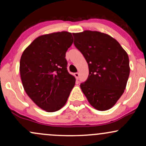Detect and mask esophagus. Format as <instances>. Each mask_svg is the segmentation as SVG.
<instances>
[{
    "instance_id": "34e87169",
    "label": "esophagus",
    "mask_w": 146,
    "mask_h": 146,
    "mask_svg": "<svg viewBox=\"0 0 146 146\" xmlns=\"http://www.w3.org/2000/svg\"><path fill=\"white\" fill-rule=\"evenodd\" d=\"M74 75H75V78H76L77 80H78V79H79V76H80V74H79L78 73H75V74H74Z\"/></svg>"
}]
</instances>
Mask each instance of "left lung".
I'll list each match as a JSON object with an SVG mask.
<instances>
[{
  "mask_svg": "<svg viewBox=\"0 0 146 146\" xmlns=\"http://www.w3.org/2000/svg\"><path fill=\"white\" fill-rule=\"evenodd\" d=\"M74 44L88 66V79L80 88L93 108L113 107L124 92L130 74L128 53L106 33L85 30L74 33Z\"/></svg>",
  "mask_w": 146,
  "mask_h": 146,
  "instance_id": "8db88e82",
  "label": "left lung"
}]
</instances>
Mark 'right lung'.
Masks as SVG:
<instances>
[{"mask_svg": "<svg viewBox=\"0 0 146 146\" xmlns=\"http://www.w3.org/2000/svg\"><path fill=\"white\" fill-rule=\"evenodd\" d=\"M72 33L54 32L38 36L23 51L20 73L31 100L48 113L59 110L67 102L75 78L67 71L66 52L73 44Z\"/></svg>", "mask_w": 146, "mask_h": 146, "instance_id": "add662e5", "label": "right lung"}]
</instances>
